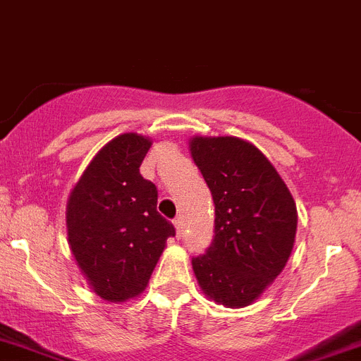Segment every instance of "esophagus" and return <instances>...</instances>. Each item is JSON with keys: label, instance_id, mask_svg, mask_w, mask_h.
<instances>
[{"label": "esophagus", "instance_id": "obj_1", "mask_svg": "<svg viewBox=\"0 0 361 361\" xmlns=\"http://www.w3.org/2000/svg\"><path fill=\"white\" fill-rule=\"evenodd\" d=\"M175 228H177V237H183V232H184V219L183 215H177L173 221Z\"/></svg>", "mask_w": 361, "mask_h": 361}]
</instances>
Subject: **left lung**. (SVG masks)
Here are the masks:
<instances>
[{"label": "left lung", "mask_w": 361, "mask_h": 361, "mask_svg": "<svg viewBox=\"0 0 361 361\" xmlns=\"http://www.w3.org/2000/svg\"><path fill=\"white\" fill-rule=\"evenodd\" d=\"M190 147L215 204L214 239L192 259L193 272L212 300L246 307L290 257L298 226L294 199L250 142L197 137Z\"/></svg>", "instance_id": "left-lung-1"}]
</instances>
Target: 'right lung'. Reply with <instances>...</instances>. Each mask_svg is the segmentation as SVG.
I'll return each instance as SVG.
<instances>
[{
	"mask_svg": "<svg viewBox=\"0 0 361 361\" xmlns=\"http://www.w3.org/2000/svg\"><path fill=\"white\" fill-rule=\"evenodd\" d=\"M147 138L124 133L98 151L67 202L71 250L94 292L124 301L146 288L175 226L157 212L159 192L140 175Z\"/></svg>",
	"mask_w": 361,
	"mask_h": 361,
	"instance_id": "right-lung-1",
	"label": "right lung"
}]
</instances>
